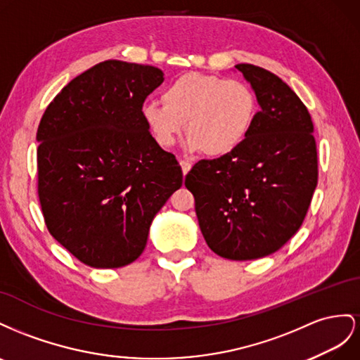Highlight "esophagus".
Wrapping results in <instances>:
<instances>
[{
	"instance_id": "1",
	"label": "esophagus",
	"mask_w": 360,
	"mask_h": 360,
	"mask_svg": "<svg viewBox=\"0 0 360 360\" xmlns=\"http://www.w3.org/2000/svg\"><path fill=\"white\" fill-rule=\"evenodd\" d=\"M179 164H181L182 173H184V174H187V173L190 172V169H191V162H190V161H186V160H181V161H179Z\"/></svg>"
}]
</instances>
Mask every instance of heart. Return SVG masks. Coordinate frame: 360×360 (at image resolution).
I'll use <instances>...</instances> for the list:
<instances>
[{"mask_svg": "<svg viewBox=\"0 0 360 360\" xmlns=\"http://www.w3.org/2000/svg\"><path fill=\"white\" fill-rule=\"evenodd\" d=\"M140 112L160 146L172 148L186 123L187 148L219 158L249 137L258 98L241 79L190 72L164 89L162 101H146Z\"/></svg>", "mask_w": 360, "mask_h": 360, "instance_id": "1", "label": "heart"}]
</instances>
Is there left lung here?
<instances>
[{
	"instance_id": "left-lung-1",
	"label": "left lung",
	"mask_w": 360,
	"mask_h": 360,
	"mask_svg": "<svg viewBox=\"0 0 360 360\" xmlns=\"http://www.w3.org/2000/svg\"><path fill=\"white\" fill-rule=\"evenodd\" d=\"M259 111L228 155L200 160L186 176L199 228L221 258L250 261L279 250L300 229L318 182L314 123L300 98L259 66H235Z\"/></svg>"
}]
</instances>
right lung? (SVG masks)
Listing matches in <instances>:
<instances>
[{
  "label": "right lung",
  "mask_w": 360,
  "mask_h": 360,
  "mask_svg": "<svg viewBox=\"0 0 360 360\" xmlns=\"http://www.w3.org/2000/svg\"><path fill=\"white\" fill-rule=\"evenodd\" d=\"M162 75L149 65L102 61L63 87L39 123L37 193L46 228L89 266L134 262L153 217L182 186L179 162L140 112Z\"/></svg>",
  "instance_id": "1"
}]
</instances>
